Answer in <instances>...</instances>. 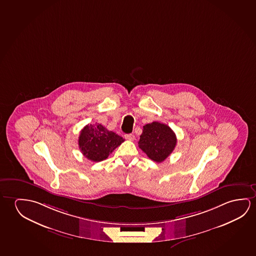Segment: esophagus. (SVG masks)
<instances>
[{
  "label": "esophagus",
  "instance_id": "34e87169",
  "mask_svg": "<svg viewBox=\"0 0 256 256\" xmlns=\"http://www.w3.org/2000/svg\"><path fill=\"white\" fill-rule=\"evenodd\" d=\"M125 138L126 140H130V141H133L134 139V136L133 134H125Z\"/></svg>",
  "mask_w": 256,
  "mask_h": 256
}]
</instances>
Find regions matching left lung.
Masks as SVG:
<instances>
[{
	"mask_svg": "<svg viewBox=\"0 0 256 256\" xmlns=\"http://www.w3.org/2000/svg\"><path fill=\"white\" fill-rule=\"evenodd\" d=\"M176 136L170 126L154 122L144 126L138 146L154 162H164L176 146Z\"/></svg>",
	"mask_w": 256,
	"mask_h": 256,
	"instance_id": "1",
	"label": "left lung"
}]
</instances>
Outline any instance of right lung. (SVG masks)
<instances>
[{
  "instance_id": "1",
  "label": "right lung",
  "mask_w": 256,
  "mask_h": 256,
  "mask_svg": "<svg viewBox=\"0 0 256 256\" xmlns=\"http://www.w3.org/2000/svg\"><path fill=\"white\" fill-rule=\"evenodd\" d=\"M125 140L99 123L88 124L83 128L79 136L82 154L91 162L106 160L114 150Z\"/></svg>"
}]
</instances>
